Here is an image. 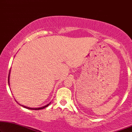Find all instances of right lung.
<instances>
[{
	"label": "right lung",
	"instance_id": "obj_1",
	"mask_svg": "<svg viewBox=\"0 0 132 132\" xmlns=\"http://www.w3.org/2000/svg\"><path fill=\"white\" fill-rule=\"evenodd\" d=\"M9 77H10V74H9V75H8V84H9V82H10V81H9V80H10V79H9ZM50 104H48L47 105H45V106H43V107H42V108H29V107H26V106H23L24 107V108H27V109H31V110H39V109H44V108H46L47 106H48V105H49Z\"/></svg>",
	"mask_w": 132,
	"mask_h": 132
}]
</instances>
